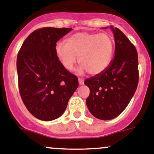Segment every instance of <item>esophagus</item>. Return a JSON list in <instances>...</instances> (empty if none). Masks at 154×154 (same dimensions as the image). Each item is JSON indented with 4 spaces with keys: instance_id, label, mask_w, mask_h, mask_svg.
<instances>
[{
    "instance_id": "1",
    "label": "esophagus",
    "mask_w": 154,
    "mask_h": 154,
    "mask_svg": "<svg viewBox=\"0 0 154 154\" xmlns=\"http://www.w3.org/2000/svg\"><path fill=\"white\" fill-rule=\"evenodd\" d=\"M79 85L84 84V80H83V79L79 78Z\"/></svg>"
}]
</instances>
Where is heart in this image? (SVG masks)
Returning a JSON list of instances; mask_svg holds the SVG:
<instances>
[{
  "label": "heart",
  "instance_id": "obj_1",
  "mask_svg": "<svg viewBox=\"0 0 154 154\" xmlns=\"http://www.w3.org/2000/svg\"><path fill=\"white\" fill-rule=\"evenodd\" d=\"M114 42L109 34L94 32H78L55 46L56 57L67 70L73 69L77 62L81 65L79 72L98 75L105 71L111 61Z\"/></svg>",
  "mask_w": 154,
  "mask_h": 154
}]
</instances>
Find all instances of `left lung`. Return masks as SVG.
Masks as SVG:
<instances>
[{
    "instance_id": "left-lung-1",
    "label": "left lung",
    "mask_w": 154,
    "mask_h": 154,
    "mask_svg": "<svg viewBox=\"0 0 154 154\" xmlns=\"http://www.w3.org/2000/svg\"><path fill=\"white\" fill-rule=\"evenodd\" d=\"M110 28L115 36V57L105 71L85 80L90 89L86 99L88 110L93 116L104 121L116 118L126 108L139 81L134 45L118 28Z\"/></svg>"
}]
</instances>
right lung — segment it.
Wrapping results in <instances>:
<instances>
[{
	"instance_id": "obj_1",
	"label": "right lung",
	"mask_w": 154,
	"mask_h": 154,
	"mask_svg": "<svg viewBox=\"0 0 154 154\" xmlns=\"http://www.w3.org/2000/svg\"><path fill=\"white\" fill-rule=\"evenodd\" d=\"M72 29L39 28L27 36L18 52L20 97L28 111L42 121L61 116L79 86L77 76L63 67L55 53L58 40Z\"/></svg>"
}]
</instances>
